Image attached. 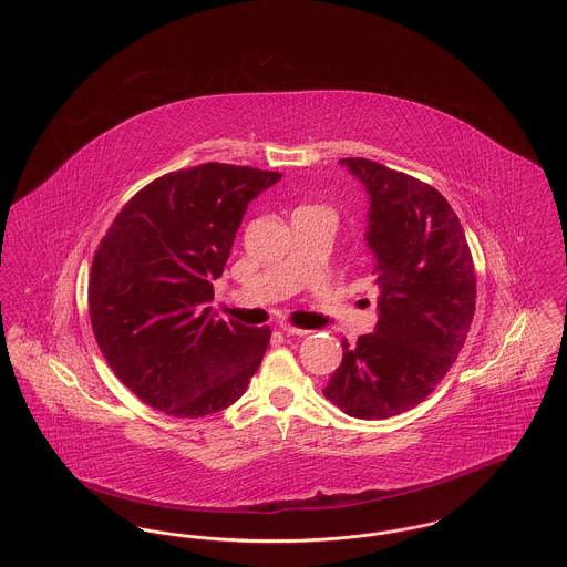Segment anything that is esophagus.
<instances>
[{
    "label": "esophagus",
    "mask_w": 567,
    "mask_h": 567,
    "mask_svg": "<svg viewBox=\"0 0 567 567\" xmlns=\"http://www.w3.org/2000/svg\"><path fill=\"white\" fill-rule=\"evenodd\" d=\"M287 336H306L308 333V329H299V327H291V324H282L280 327Z\"/></svg>",
    "instance_id": "1"
}]
</instances>
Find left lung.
<instances>
[{
    "label": "left lung",
    "mask_w": 567,
    "mask_h": 567,
    "mask_svg": "<svg viewBox=\"0 0 567 567\" xmlns=\"http://www.w3.org/2000/svg\"><path fill=\"white\" fill-rule=\"evenodd\" d=\"M370 195L378 323L351 349L323 395L354 419L378 421L421 404L446 377L476 310V274L451 204L404 172L342 159Z\"/></svg>",
    "instance_id": "left-lung-1"
}]
</instances>
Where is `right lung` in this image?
<instances>
[{
  "label": "right lung",
  "mask_w": 567,
  "mask_h": 567,
  "mask_svg": "<svg viewBox=\"0 0 567 567\" xmlns=\"http://www.w3.org/2000/svg\"><path fill=\"white\" fill-rule=\"evenodd\" d=\"M280 178L204 163L153 181L112 220L91 266V327L144 404L195 419L243 398L270 327L216 319L208 303L248 204Z\"/></svg>",
  "instance_id": "right-lung-1"
}]
</instances>
